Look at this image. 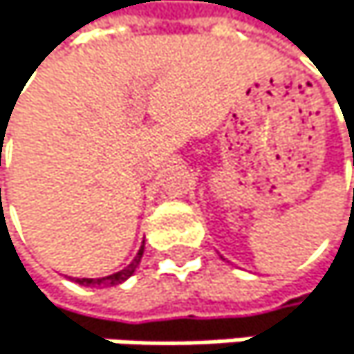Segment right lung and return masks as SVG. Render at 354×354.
Here are the masks:
<instances>
[{
    "label": "right lung",
    "mask_w": 354,
    "mask_h": 354,
    "mask_svg": "<svg viewBox=\"0 0 354 354\" xmlns=\"http://www.w3.org/2000/svg\"><path fill=\"white\" fill-rule=\"evenodd\" d=\"M141 255H143V247H141V251L137 253V257L129 263V266H127L124 270H120V272H115V274H109V277H103V279H77V283H80V285H107V287L118 285V283H122V281H127V279L137 270L139 261H141Z\"/></svg>",
    "instance_id": "add662e5"
}]
</instances>
